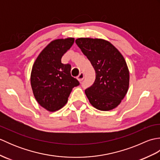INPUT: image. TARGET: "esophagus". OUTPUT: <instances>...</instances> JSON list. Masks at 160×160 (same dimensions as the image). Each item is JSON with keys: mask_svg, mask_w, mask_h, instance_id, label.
<instances>
[{"mask_svg": "<svg viewBox=\"0 0 160 160\" xmlns=\"http://www.w3.org/2000/svg\"><path fill=\"white\" fill-rule=\"evenodd\" d=\"M84 73H80V74H79V76H78V77H77V79L80 81V82H81V81H82L83 80V79H84Z\"/></svg>", "mask_w": 160, "mask_h": 160, "instance_id": "34e87169", "label": "esophagus"}]
</instances>
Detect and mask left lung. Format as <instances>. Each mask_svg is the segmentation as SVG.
Wrapping results in <instances>:
<instances>
[{
    "mask_svg": "<svg viewBox=\"0 0 160 160\" xmlns=\"http://www.w3.org/2000/svg\"><path fill=\"white\" fill-rule=\"evenodd\" d=\"M76 43L96 71V80L85 94L93 107L100 111L117 107L127 94L129 71L121 53L103 39L80 38Z\"/></svg>",
    "mask_w": 160,
    "mask_h": 160,
    "instance_id": "1",
    "label": "left lung"
}]
</instances>
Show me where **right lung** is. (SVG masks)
I'll return each mask as SVG.
<instances>
[{
  "label": "right lung",
  "instance_id": "obj_1",
  "mask_svg": "<svg viewBox=\"0 0 160 160\" xmlns=\"http://www.w3.org/2000/svg\"><path fill=\"white\" fill-rule=\"evenodd\" d=\"M73 42V38L53 40L40 52L32 67L33 93L40 106L49 111L62 108L73 88L80 84L71 76L70 64L61 62L62 56Z\"/></svg>",
  "mask_w": 160,
  "mask_h": 160
}]
</instances>
